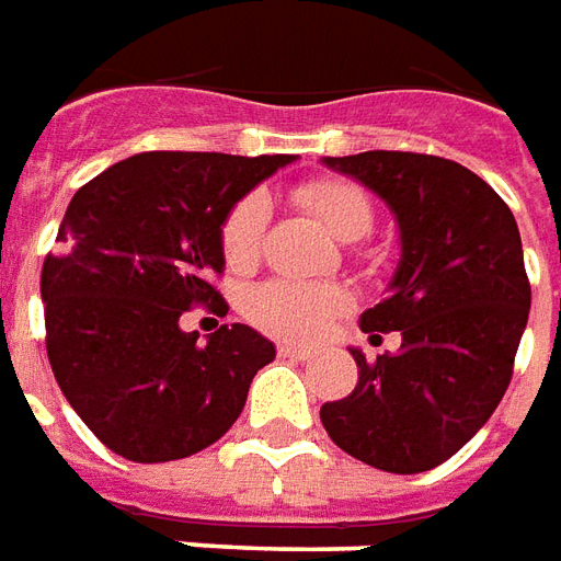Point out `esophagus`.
<instances>
[{
  "label": "esophagus",
  "instance_id": "34e87169",
  "mask_svg": "<svg viewBox=\"0 0 561 561\" xmlns=\"http://www.w3.org/2000/svg\"><path fill=\"white\" fill-rule=\"evenodd\" d=\"M277 356H289V359H311L313 351L311 347H296V344L280 341V344H277Z\"/></svg>",
  "mask_w": 561,
  "mask_h": 561
}]
</instances>
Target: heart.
<instances>
[{
  "instance_id": "heart-1",
  "label": "heart",
  "mask_w": 561,
  "mask_h": 561,
  "mask_svg": "<svg viewBox=\"0 0 561 561\" xmlns=\"http://www.w3.org/2000/svg\"><path fill=\"white\" fill-rule=\"evenodd\" d=\"M305 208L341 241H359L375 226V205L363 186L344 178H317L296 193ZM268 226V202L262 193H248L226 214L220 248L229 268L244 272L260 260ZM347 293L335 284H296L265 280L248 296V317L262 332L293 341L323 335L337 313L347 311Z\"/></svg>"
}]
</instances>
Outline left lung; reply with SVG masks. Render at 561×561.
Returning a JSON list of instances; mask_svg holds the SVG:
<instances>
[{"instance_id": "1", "label": "left lung", "mask_w": 561, "mask_h": 561, "mask_svg": "<svg viewBox=\"0 0 561 561\" xmlns=\"http://www.w3.org/2000/svg\"><path fill=\"white\" fill-rule=\"evenodd\" d=\"M325 165L375 190L396 214L401 260L363 332H399L401 347L320 408L329 438L389 474H420L462 450L499 408L531 308L511 208L483 178L428 153L365 150ZM380 337V335H377Z\"/></svg>"}]
</instances>
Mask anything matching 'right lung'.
<instances>
[{
    "label": "right lung",
    "mask_w": 561,
    "mask_h": 561,
    "mask_svg": "<svg viewBox=\"0 0 561 561\" xmlns=\"http://www.w3.org/2000/svg\"><path fill=\"white\" fill-rule=\"evenodd\" d=\"M293 162L150 150L111 165L71 196L57 250L42 265L47 359L75 414L129 462H172L220 440L244 411L274 344L220 325L184 332L193 305L226 317V214Z\"/></svg>",
    "instance_id": "obj_1"
}]
</instances>
